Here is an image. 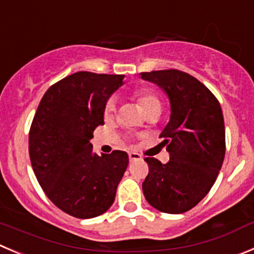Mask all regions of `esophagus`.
I'll return each instance as SVG.
<instances>
[{"instance_id": "34e87169", "label": "esophagus", "mask_w": 254, "mask_h": 254, "mask_svg": "<svg viewBox=\"0 0 254 254\" xmlns=\"http://www.w3.org/2000/svg\"><path fill=\"white\" fill-rule=\"evenodd\" d=\"M129 159L130 162H135V160H140L141 156L138 153H129Z\"/></svg>"}]
</instances>
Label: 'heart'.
I'll list each match as a JSON object with an SVG mask.
<instances>
[{"instance_id": "heart-1", "label": "heart", "mask_w": 254, "mask_h": 254, "mask_svg": "<svg viewBox=\"0 0 254 254\" xmlns=\"http://www.w3.org/2000/svg\"><path fill=\"white\" fill-rule=\"evenodd\" d=\"M134 96L145 114L149 113V111L160 110V109H162V100H160L159 96H158L154 91H151V90H138V91H135ZM104 113H105L106 116L115 113V99L111 98L106 101L105 108H104Z\"/></svg>"}]
</instances>
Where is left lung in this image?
<instances>
[{
    "mask_svg": "<svg viewBox=\"0 0 254 254\" xmlns=\"http://www.w3.org/2000/svg\"><path fill=\"white\" fill-rule=\"evenodd\" d=\"M169 99L170 119L160 138L170 159L162 164L146 158L149 174L143 191L149 204L170 214L195 207L218 177L226 154V129L222 108L202 82L179 70L141 72Z\"/></svg>",
    "mask_w": 254,
    "mask_h": 254,
    "instance_id": "8db88e82",
    "label": "left lung"
}]
</instances>
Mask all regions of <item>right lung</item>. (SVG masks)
<instances>
[{
	"instance_id": "right-lung-1",
	"label": "right lung",
	"mask_w": 254,
	"mask_h": 254,
	"mask_svg": "<svg viewBox=\"0 0 254 254\" xmlns=\"http://www.w3.org/2000/svg\"><path fill=\"white\" fill-rule=\"evenodd\" d=\"M124 75L79 71L52 85L40 101L28 135L35 175L54 204L89 219L113 205L129 164L125 151L98 155L90 143L104 125V108Z\"/></svg>"
}]
</instances>
